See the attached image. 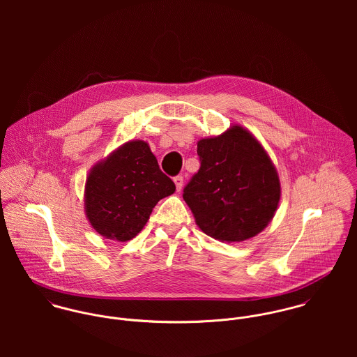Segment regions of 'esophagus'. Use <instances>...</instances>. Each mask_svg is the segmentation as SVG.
Returning a JSON list of instances; mask_svg holds the SVG:
<instances>
[{"label": "esophagus", "mask_w": 357, "mask_h": 357, "mask_svg": "<svg viewBox=\"0 0 357 357\" xmlns=\"http://www.w3.org/2000/svg\"><path fill=\"white\" fill-rule=\"evenodd\" d=\"M173 180H174V184H176L177 191H181L183 184H184V177H183V176H176Z\"/></svg>", "instance_id": "obj_1"}]
</instances>
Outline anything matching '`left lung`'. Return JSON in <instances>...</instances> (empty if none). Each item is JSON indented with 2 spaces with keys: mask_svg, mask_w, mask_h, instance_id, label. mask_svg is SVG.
Returning a JSON list of instances; mask_svg holds the SVG:
<instances>
[{
  "mask_svg": "<svg viewBox=\"0 0 357 357\" xmlns=\"http://www.w3.org/2000/svg\"><path fill=\"white\" fill-rule=\"evenodd\" d=\"M199 170L183 198L206 235L242 242L261 232L280 199L275 166L261 144L242 126L198 143Z\"/></svg>",
  "mask_w": 357,
  "mask_h": 357,
  "instance_id": "1",
  "label": "left lung"
}]
</instances>
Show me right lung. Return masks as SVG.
I'll list each match as a JSON object with an SVG mask.
<instances>
[{"label":"right lung","mask_w":357,"mask_h":357,"mask_svg":"<svg viewBox=\"0 0 357 357\" xmlns=\"http://www.w3.org/2000/svg\"><path fill=\"white\" fill-rule=\"evenodd\" d=\"M176 191L144 142H129L95 166L86 180L85 208L92 227L108 239L135 238L155 204Z\"/></svg>","instance_id":"1"}]
</instances>
